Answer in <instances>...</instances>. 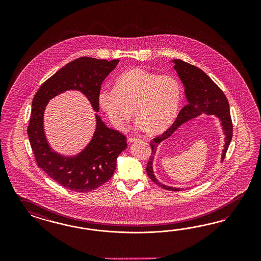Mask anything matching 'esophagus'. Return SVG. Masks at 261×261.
<instances>
[{
    "label": "esophagus",
    "mask_w": 261,
    "mask_h": 261,
    "mask_svg": "<svg viewBox=\"0 0 261 261\" xmlns=\"http://www.w3.org/2000/svg\"><path fill=\"white\" fill-rule=\"evenodd\" d=\"M138 141H139V139H136V138H129V139L127 140L128 143H133V142H138Z\"/></svg>",
    "instance_id": "1"
}]
</instances>
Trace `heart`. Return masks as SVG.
<instances>
[{"label": "heart", "instance_id": "1", "mask_svg": "<svg viewBox=\"0 0 261 261\" xmlns=\"http://www.w3.org/2000/svg\"><path fill=\"white\" fill-rule=\"evenodd\" d=\"M182 87L172 75H160L142 68L121 73L114 89H101L97 101L118 130H124L135 115V129L153 134L165 132L177 118Z\"/></svg>", "mask_w": 261, "mask_h": 261}]
</instances>
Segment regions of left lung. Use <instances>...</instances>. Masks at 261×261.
<instances>
[{"instance_id":"8db88e82","label":"left lung","mask_w":261,"mask_h":261,"mask_svg":"<svg viewBox=\"0 0 261 261\" xmlns=\"http://www.w3.org/2000/svg\"><path fill=\"white\" fill-rule=\"evenodd\" d=\"M174 69L177 71L178 76L182 81L185 87V95L188 100V104L179 113L172 126L167 129L165 133L153 139L151 142L150 159L146 166V172L151 180L159 187L165 190L171 191L189 190V188H173L166 186L159 181L153 170V162L157 153L159 145L163 142L168 140L172 135L191 119H196L199 116L205 114L207 116L214 115L220 120L223 133L225 135V144L222 150L221 163L225 158L226 152L228 150L229 142L232 138V123L229 114V102L227 97L210 76L200 70L197 67L182 61L180 59H172Z\"/></svg>"}]
</instances>
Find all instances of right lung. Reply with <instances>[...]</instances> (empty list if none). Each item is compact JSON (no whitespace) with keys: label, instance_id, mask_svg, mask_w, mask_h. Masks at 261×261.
Returning a JSON list of instances; mask_svg holds the SVG:
<instances>
[{"label":"right lung","instance_id":"right-lung-1","mask_svg":"<svg viewBox=\"0 0 261 261\" xmlns=\"http://www.w3.org/2000/svg\"><path fill=\"white\" fill-rule=\"evenodd\" d=\"M119 62V59L109 62L104 59L80 57L56 71L34 95L28 127L33 154L40 168L68 190L89 192L99 188L113 176L117 159L126 149V138L107 127L97 114V95L101 84ZM67 90H77L85 95L96 112L94 134L86 147L73 155L55 151L47 141L43 125L47 103Z\"/></svg>","mask_w":261,"mask_h":261}]
</instances>
